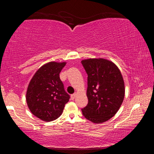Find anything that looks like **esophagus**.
Listing matches in <instances>:
<instances>
[{"label":"esophagus","mask_w":154,"mask_h":154,"mask_svg":"<svg viewBox=\"0 0 154 154\" xmlns=\"http://www.w3.org/2000/svg\"><path fill=\"white\" fill-rule=\"evenodd\" d=\"M76 96H77V93H74L73 94H72L71 95V99H72V100H74V99L75 98V97H76Z\"/></svg>","instance_id":"1"}]
</instances>
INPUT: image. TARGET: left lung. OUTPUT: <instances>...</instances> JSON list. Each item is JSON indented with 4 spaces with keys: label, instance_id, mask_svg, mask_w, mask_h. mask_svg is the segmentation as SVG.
<instances>
[{
    "label": "left lung",
    "instance_id": "8db88e82",
    "mask_svg": "<svg viewBox=\"0 0 154 154\" xmlns=\"http://www.w3.org/2000/svg\"><path fill=\"white\" fill-rule=\"evenodd\" d=\"M82 64L88 74V99L82 113L93 123H103L115 116L123 103V77L118 67L108 60L90 58Z\"/></svg>",
    "mask_w": 154,
    "mask_h": 154
}]
</instances>
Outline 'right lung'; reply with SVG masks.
I'll return each mask as SVG.
<instances>
[{
  "instance_id": "obj_1",
  "label": "right lung",
  "mask_w": 154,
  "mask_h": 154,
  "mask_svg": "<svg viewBox=\"0 0 154 154\" xmlns=\"http://www.w3.org/2000/svg\"><path fill=\"white\" fill-rule=\"evenodd\" d=\"M66 62H50L38 69L26 92L28 108L34 116L45 122L58 118L70 96L65 92L60 72Z\"/></svg>"
}]
</instances>
